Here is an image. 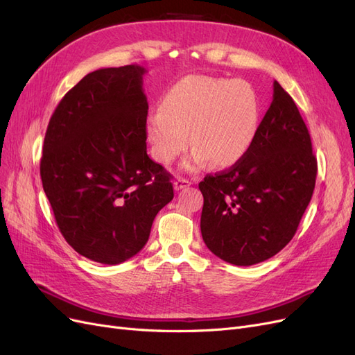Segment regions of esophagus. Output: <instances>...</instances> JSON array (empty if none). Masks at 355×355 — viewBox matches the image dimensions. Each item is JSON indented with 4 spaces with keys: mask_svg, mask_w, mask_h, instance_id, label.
Here are the masks:
<instances>
[{
    "mask_svg": "<svg viewBox=\"0 0 355 355\" xmlns=\"http://www.w3.org/2000/svg\"><path fill=\"white\" fill-rule=\"evenodd\" d=\"M173 187H175V189H176V191H180V189H185V188L191 187V180H188V179H182V178H179V179H176V180L173 182Z\"/></svg>",
    "mask_w": 355,
    "mask_h": 355,
    "instance_id": "1",
    "label": "esophagus"
}]
</instances>
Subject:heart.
Returning a JSON list of instances; mask_svg holds the SVG:
<instances>
[{"instance_id":"1","label":"heart","mask_w":355,"mask_h":355,"mask_svg":"<svg viewBox=\"0 0 355 355\" xmlns=\"http://www.w3.org/2000/svg\"><path fill=\"white\" fill-rule=\"evenodd\" d=\"M259 99L241 80L191 75L163 98L159 112L146 121V135L158 163L168 166L189 145V170L210 161L227 167L249 151L259 127Z\"/></svg>"}]
</instances>
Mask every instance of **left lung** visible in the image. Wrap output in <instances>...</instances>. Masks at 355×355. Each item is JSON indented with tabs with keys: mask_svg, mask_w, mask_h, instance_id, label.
<instances>
[{
	"mask_svg": "<svg viewBox=\"0 0 355 355\" xmlns=\"http://www.w3.org/2000/svg\"><path fill=\"white\" fill-rule=\"evenodd\" d=\"M315 178L317 158L305 121L292 96L274 81L271 106L249 151L198 184L204 243L232 265L270 259L293 239Z\"/></svg>",
	"mask_w": 355,
	"mask_h": 355,
	"instance_id": "obj_1",
	"label": "left lung"
}]
</instances>
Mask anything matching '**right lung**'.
<instances>
[{
    "label": "right lung",
    "mask_w": 355,
    "mask_h": 355,
    "mask_svg": "<svg viewBox=\"0 0 355 355\" xmlns=\"http://www.w3.org/2000/svg\"><path fill=\"white\" fill-rule=\"evenodd\" d=\"M145 68L90 72L63 96L44 137L40 175L63 239L90 261L141 252L173 200L168 171L146 154Z\"/></svg>",
    "instance_id": "add662e5"
}]
</instances>
